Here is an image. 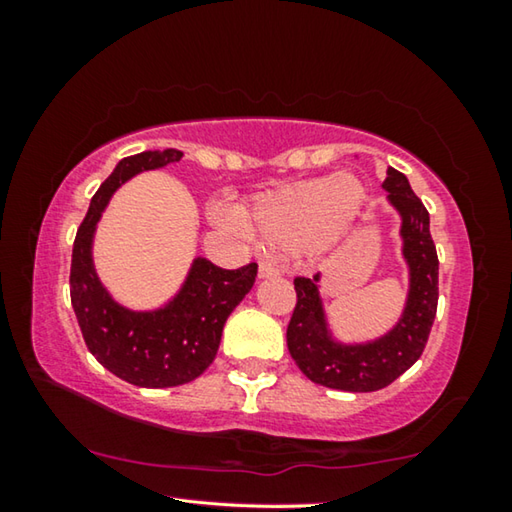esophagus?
<instances>
[{
  "instance_id": "obj_1",
  "label": "esophagus",
  "mask_w": 512,
  "mask_h": 512,
  "mask_svg": "<svg viewBox=\"0 0 512 512\" xmlns=\"http://www.w3.org/2000/svg\"><path fill=\"white\" fill-rule=\"evenodd\" d=\"M277 275H282V266L275 262V259H262V262H259V277H262V280H268V277H277Z\"/></svg>"
}]
</instances>
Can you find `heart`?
Wrapping results in <instances>:
<instances>
[{
    "label": "heart",
    "mask_w": 512,
    "mask_h": 512,
    "mask_svg": "<svg viewBox=\"0 0 512 512\" xmlns=\"http://www.w3.org/2000/svg\"><path fill=\"white\" fill-rule=\"evenodd\" d=\"M366 189L354 176H323L287 185L255 198L239 214V228L262 244L314 253L332 248L357 219ZM225 223L237 225L223 216Z\"/></svg>",
    "instance_id": "1"
}]
</instances>
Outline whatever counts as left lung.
I'll return each mask as SVG.
<instances>
[{
	"mask_svg": "<svg viewBox=\"0 0 512 512\" xmlns=\"http://www.w3.org/2000/svg\"><path fill=\"white\" fill-rule=\"evenodd\" d=\"M402 216V255L409 266V296L391 332L368 343H341L327 327L320 275L296 277V309L287 327V345L298 368L314 384L348 393L386 388L404 375L427 345L438 307V255L429 232V212L404 173L388 167L381 185Z\"/></svg>",
	"mask_w": 512,
	"mask_h": 512,
	"instance_id": "obj_1",
	"label": "left lung"
}]
</instances>
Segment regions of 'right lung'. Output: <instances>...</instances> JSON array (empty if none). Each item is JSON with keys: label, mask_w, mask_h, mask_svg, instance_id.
<instances>
[{"label": "right lung", "mask_w": 512, "mask_h": 512, "mask_svg": "<svg viewBox=\"0 0 512 512\" xmlns=\"http://www.w3.org/2000/svg\"><path fill=\"white\" fill-rule=\"evenodd\" d=\"M183 151H144L119 160L92 196L72 250L69 296L85 345L112 375L142 388H169L201 377L214 361L221 332L246 293L253 289L257 264L225 271L196 257L173 300L153 311H133L112 300L92 264V239L110 196L142 171L167 167Z\"/></svg>", "instance_id": "1"}]
</instances>
